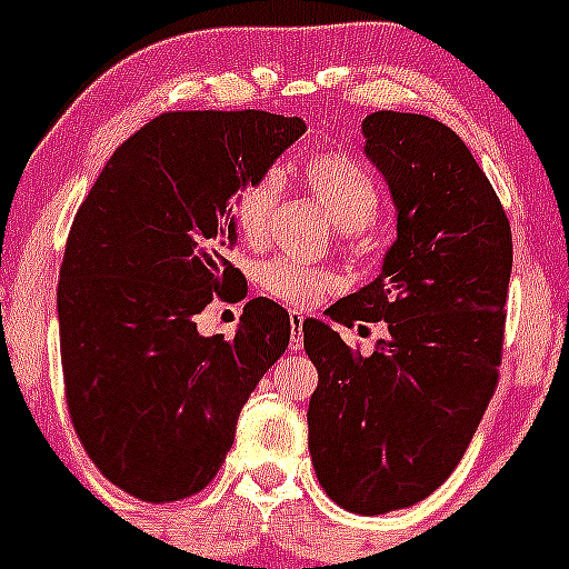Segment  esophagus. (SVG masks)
<instances>
[{"label":"esophagus","instance_id":"34e87169","mask_svg":"<svg viewBox=\"0 0 569 569\" xmlns=\"http://www.w3.org/2000/svg\"><path fill=\"white\" fill-rule=\"evenodd\" d=\"M291 349H302V341H306V336H302V325H306V317L302 313H291Z\"/></svg>","mask_w":569,"mask_h":569}]
</instances>
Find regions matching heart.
<instances>
[{
	"instance_id": "heart-1",
	"label": "heart",
	"mask_w": 569,
	"mask_h": 569,
	"mask_svg": "<svg viewBox=\"0 0 569 569\" xmlns=\"http://www.w3.org/2000/svg\"><path fill=\"white\" fill-rule=\"evenodd\" d=\"M300 178L308 192L327 211L343 244H352L360 237V231L375 226L382 206L380 187L369 176V170L355 162L352 157L336 151L313 153L300 164ZM280 192H283V187H280L278 173L248 178L237 189L233 226H237L239 237L248 244H261L269 237L274 209L280 203ZM256 278L258 286L269 297L291 308L313 306L336 283L332 274L306 267V263L289 261V258H267L256 267Z\"/></svg>"
}]
</instances>
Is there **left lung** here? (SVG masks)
Returning <instances> with one entry per match:
<instances>
[{
  "label": "left lung",
  "mask_w": 569,
  "mask_h": 569,
  "mask_svg": "<svg viewBox=\"0 0 569 569\" xmlns=\"http://www.w3.org/2000/svg\"><path fill=\"white\" fill-rule=\"evenodd\" d=\"M366 157L396 203V242L375 283L327 308L330 319L386 321L363 358L308 319L319 371L308 449L338 507L386 515L438 490L462 460L498 386L512 228L468 146L440 120L375 112Z\"/></svg>",
  "instance_id": "8db88e82"
}]
</instances>
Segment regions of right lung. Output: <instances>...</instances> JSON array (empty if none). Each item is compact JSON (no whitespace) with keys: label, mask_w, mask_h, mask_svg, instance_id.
<instances>
[{"label":"right lung","mask_w":569,"mask_h":569,"mask_svg":"<svg viewBox=\"0 0 569 569\" xmlns=\"http://www.w3.org/2000/svg\"><path fill=\"white\" fill-rule=\"evenodd\" d=\"M306 131L261 109L162 112L129 137L73 217L57 286L71 423L129 496L170 503L203 490L242 405L291 338L256 297L237 336H200L214 297H244L228 261L233 194Z\"/></svg>","instance_id":"1"}]
</instances>
